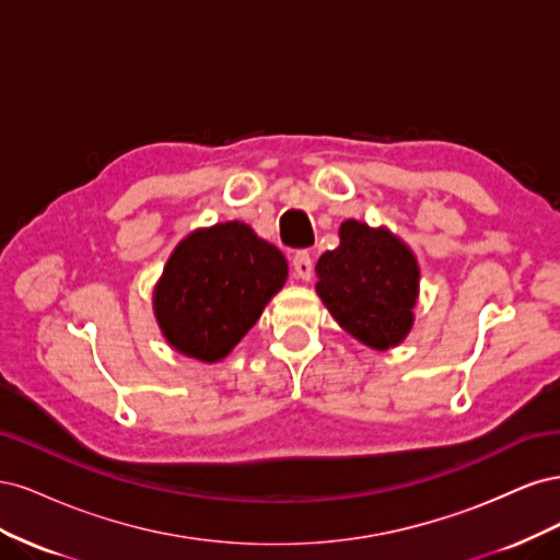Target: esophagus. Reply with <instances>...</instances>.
<instances>
[{"label": "esophagus", "mask_w": 560, "mask_h": 560, "mask_svg": "<svg viewBox=\"0 0 560 560\" xmlns=\"http://www.w3.org/2000/svg\"><path fill=\"white\" fill-rule=\"evenodd\" d=\"M292 266H294L296 278H301V280H311L313 278V257H311V252L299 249L294 257H292Z\"/></svg>", "instance_id": "obj_1"}]
</instances>
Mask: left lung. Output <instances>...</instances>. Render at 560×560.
I'll return each mask as SVG.
<instances>
[{"label": "left lung", "mask_w": 560, "mask_h": 560, "mask_svg": "<svg viewBox=\"0 0 560 560\" xmlns=\"http://www.w3.org/2000/svg\"><path fill=\"white\" fill-rule=\"evenodd\" d=\"M341 245L317 259L315 290L334 319L369 348L399 346L413 327L418 261L387 229L341 224Z\"/></svg>", "instance_id": "1"}]
</instances>
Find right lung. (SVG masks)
Returning <instances> with one entry per match:
<instances>
[{
	"mask_svg": "<svg viewBox=\"0 0 560 560\" xmlns=\"http://www.w3.org/2000/svg\"><path fill=\"white\" fill-rule=\"evenodd\" d=\"M287 280L284 254L243 222L198 229L175 247L154 290L159 327L175 350L219 362Z\"/></svg>",
	"mask_w": 560,
	"mask_h": 560,
	"instance_id": "1",
	"label": "right lung"
}]
</instances>
